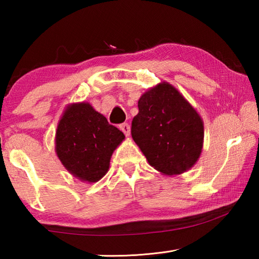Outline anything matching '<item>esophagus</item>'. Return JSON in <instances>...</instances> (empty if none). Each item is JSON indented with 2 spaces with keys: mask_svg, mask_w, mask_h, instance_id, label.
Instances as JSON below:
<instances>
[{
  "mask_svg": "<svg viewBox=\"0 0 259 259\" xmlns=\"http://www.w3.org/2000/svg\"><path fill=\"white\" fill-rule=\"evenodd\" d=\"M120 129L122 133H123L126 137H129L130 136V125L128 123H122L120 124Z\"/></svg>",
  "mask_w": 259,
  "mask_h": 259,
  "instance_id": "esophagus-1",
  "label": "esophagus"
}]
</instances>
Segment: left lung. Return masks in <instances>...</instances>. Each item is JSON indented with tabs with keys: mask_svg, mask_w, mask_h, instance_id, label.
Wrapping results in <instances>:
<instances>
[{
	"mask_svg": "<svg viewBox=\"0 0 259 259\" xmlns=\"http://www.w3.org/2000/svg\"><path fill=\"white\" fill-rule=\"evenodd\" d=\"M131 136L153 168L168 176L191 169L203 146V121L176 88L161 82L138 100Z\"/></svg>",
	"mask_w": 259,
	"mask_h": 259,
	"instance_id": "obj_1",
	"label": "left lung"
}]
</instances>
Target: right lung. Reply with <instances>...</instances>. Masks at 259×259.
<instances>
[{"label":"right lung","mask_w":259,"mask_h":259,"mask_svg":"<svg viewBox=\"0 0 259 259\" xmlns=\"http://www.w3.org/2000/svg\"><path fill=\"white\" fill-rule=\"evenodd\" d=\"M123 139V133L89 103L71 104L57 126L56 153L74 177L96 183L108 171L113 152Z\"/></svg>","instance_id":"obj_1"}]
</instances>
